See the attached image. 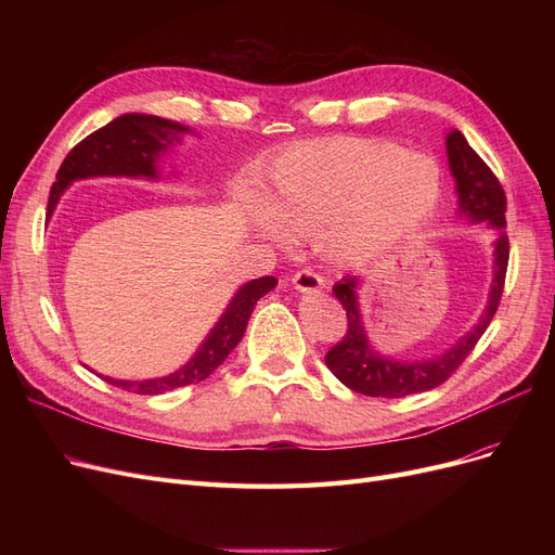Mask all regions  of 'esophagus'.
Instances as JSON below:
<instances>
[{
  "instance_id": "34e87169",
  "label": "esophagus",
  "mask_w": 555,
  "mask_h": 555,
  "mask_svg": "<svg viewBox=\"0 0 555 555\" xmlns=\"http://www.w3.org/2000/svg\"><path fill=\"white\" fill-rule=\"evenodd\" d=\"M292 282H294V287L300 292V294H317V292H322L326 284H324V280L319 278L314 271H298L294 278H292Z\"/></svg>"
}]
</instances>
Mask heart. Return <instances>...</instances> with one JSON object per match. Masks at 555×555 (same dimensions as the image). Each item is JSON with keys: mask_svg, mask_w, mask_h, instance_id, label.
I'll return each mask as SVG.
<instances>
[{"mask_svg": "<svg viewBox=\"0 0 555 555\" xmlns=\"http://www.w3.org/2000/svg\"><path fill=\"white\" fill-rule=\"evenodd\" d=\"M442 196L433 157L377 139L331 137L292 145L268 164V204L245 192L251 224L282 241L324 233L335 261L373 257L424 224Z\"/></svg>", "mask_w": 555, "mask_h": 555, "instance_id": "1", "label": "heart"}]
</instances>
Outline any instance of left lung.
Returning <instances> with one entry per match:
<instances>
[{
	"mask_svg": "<svg viewBox=\"0 0 555 555\" xmlns=\"http://www.w3.org/2000/svg\"><path fill=\"white\" fill-rule=\"evenodd\" d=\"M447 162L453 182H456L459 208L456 215L469 224H489L495 231L493 241V263H491V289L489 300L479 314L477 322L465 331L461 338L449 349L428 359H393L375 349L367 338L363 324L361 304H359V278H343L333 284V294L347 310V333L326 354L328 371L338 377L347 389L365 396L382 398H402L410 393L430 391L440 386L456 367L465 361L469 351L475 349L477 340L489 328L491 319L498 310L502 287H505V273L509 261V241H507V198L502 192L498 178L486 166V162L475 153L459 129L447 131Z\"/></svg>",
	"mask_w": 555,
	"mask_h": 555,
	"instance_id": "8db88e82",
	"label": "left lung"
}]
</instances>
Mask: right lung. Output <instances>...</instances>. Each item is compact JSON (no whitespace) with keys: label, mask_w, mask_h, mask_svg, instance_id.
Masks as SVG:
<instances>
[{"label":"right lung","mask_w":555,"mask_h":555,"mask_svg":"<svg viewBox=\"0 0 555 555\" xmlns=\"http://www.w3.org/2000/svg\"><path fill=\"white\" fill-rule=\"evenodd\" d=\"M194 133L173 120H164L157 115L145 113H125L115 117L113 122L90 133L86 141H80L66 159L62 162L57 180L50 190L48 198V217H53L62 194L72 188L76 180L88 178H137V180H162V157L171 153L176 145L182 143V137ZM278 287L273 275L259 280H249L231 296L229 306L217 319L215 326L196 347L194 357L180 365L178 371L150 377V379H115L104 377L106 382L122 386L125 391L133 393H164L180 389L194 382L206 379L217 365H220L231 349L236 347L247 328L249 314L255 310L257 300Z\"/></svg>","instance_id":"1"}]
</instances>
